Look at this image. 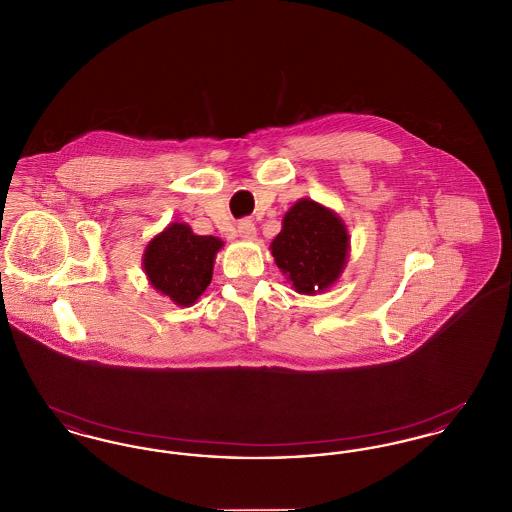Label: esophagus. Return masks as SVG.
I'll use <instances>...</instances> for the list:
<instances>
[{
  "label": "esophagus",
  "mask_w": 512,
  "mask_h": 512,
  "mask_svg": "<svg viewBox=\"0 0 512 512\" xmlns=\"http://www.w3.org/2000/svg\"><path fill=\"white\" fill-rule=\"evenodd\" d=\"M238 234L244 240H253L255 234H257V228H255V224L251 220H242V222H238Z\"/></svg>",
  "instance_id": "obj_1"
}]
</instances>
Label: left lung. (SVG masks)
I'll list each match as a JSON object with an SVG mask.
<instances>
[{
  "label": "left lung",
  "instance_id": "left-lung-1",
  "mask_svg": "<svg viewBox=\"0 0 512 512\" xmlns=\"http://www.w3.org/2000/svg\"><path fill=\"white\" fill-rule=\"evenodd\" d=\"M349 236L340 217L313 199H301L286 213L282 232L270 245L276 265L299 293L324 292L340 276Z\"/></svg>",
  "mask_w": 512,
  "mask_h": 512
}]
</instances>
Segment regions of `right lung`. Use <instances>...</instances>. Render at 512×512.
I'll list each match as a JSON object with an SVG mask.
<instances>
[{
    "label": "right lung",
    "mask_w": 512,
    "mask_h": 512,
    "mask_svg": "<svg viewBox=\"0 0 512 512\" xmlns=\"http://www.w3.org/2000/svg\"><path fill=\"white\" fill-rule=\"evenodd\" d=\"M220 247L219 238L195 236L188 224L174 222L147 245V278L155 290L169 295L176 305H194L211 284L213 263Z\"/></svg>",
    "instance_id": "obj_1"
}]
</instances>
